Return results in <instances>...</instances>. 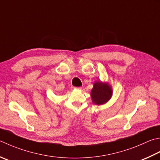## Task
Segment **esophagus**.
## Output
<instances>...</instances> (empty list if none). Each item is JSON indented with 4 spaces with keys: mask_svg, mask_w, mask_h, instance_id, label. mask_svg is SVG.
<instances>
[{
    "mask_svg": "<svg viewBox=\"0 0 160 160\" xmlns=\"http://www.w3.org/2000/svg\"><path fill=\"white\" fill-rule=\"evenodd\" d=\"M74 88L75 89H82V87H75Z\"/></svg>",
    "mask_w": 160,
    "mask_h": 160,
    "instance_id": "34e87169",
    "label": "esophagus"
}]
</instances>
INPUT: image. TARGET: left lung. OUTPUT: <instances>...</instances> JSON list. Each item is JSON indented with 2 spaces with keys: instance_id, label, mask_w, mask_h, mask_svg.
Returning a JSON list of instances; mask_svg holds the SVG:
<instances>
[{
  "instance_id": "1",
  "label": "left lung",
  "mask_w": 160,
  "mask_h": 160,
  "mask_svg": "<svg viewBox=\"0 0 160 160\" xmlns=\"http://www.w3.org/2000/svg\"><path fill=\"white\" fill-rule=\"evenodd\" d=\"M112 89L108 84L96 82L92 90V98L96 105H102L107 102L112 96Z\"/></svg>"
}]
</instances>
